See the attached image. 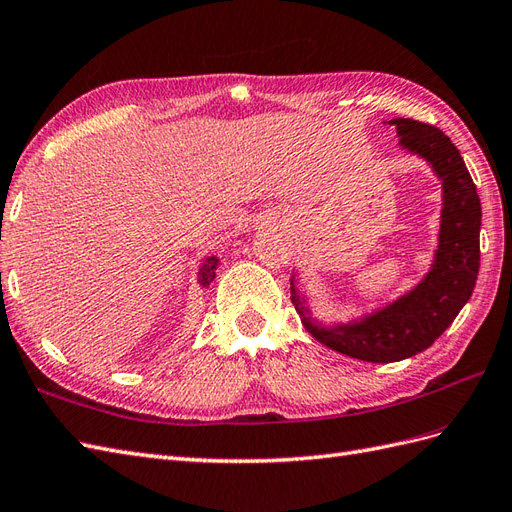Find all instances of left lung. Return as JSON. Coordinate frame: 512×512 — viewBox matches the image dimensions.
Listing matches in <instances>:
<instances>
[{
  "label": "left lung",
  "mask_w": 512,
  "mask_h": 512,
  "mask_svg": "<svg viewBox=\"0 0 512 512\" xmlns=\"http://www.w3.org/2000/svg\"><path fill=\"white\" fill-rule=\"evenodd\" d=\"M387 125L396 129L398 147L426 162L441 183L437 248L424 277L389 303L346 322L318 318L307 292L298 287V270L290 279L292 303L305 329L326 348L370 363L409 359L435 344L467 305L480 268L482 209L461 153L432 125L411 119H391Z\"/></svg>",
  "instance_id": "1"
}]
</instances>
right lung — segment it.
Listing matches in <instances>:
<instances>
[{
	"label": "right lung",
	"mask_w": 512,
	"mask_h": 512,
	"mask_svg": "<svg viewBox=\"0 0 512 512\" xmlns=\"http://www.w3.org/2000/svg\"><path fill=\"white\" fill-rule=\"evenodd\" d=\"M218 266H220V257H216V255H207L201 261L199 272H196V283H199L201 290H207V287L212 285V281L216 279Z\"/></svg>",
	"instance_id": "add662e5"
}]
</instances>
